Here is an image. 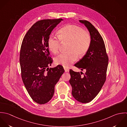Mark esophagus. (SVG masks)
Returning <instances> with one entry per match:
<instances>
[{
  "label": "esophagus",
  "mask_w": 127,
  "mask_h": 127,
  "mask_svg": "<svg viewBox=\"0 0 127 127\" xmlns=\"http://www.w3.org/2000/svg\"><path fill=\"white\" fill-rule=\"evenodd\" d=\"M64 70H65V72H68L69 71V69L68 68H67L64 67Z\"/></svg>",
  "instance_id": "obj_1"
}]
</instances>
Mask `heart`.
I'll return each instance as SVG.
<instances>
[{
    "label": "heart",
    "mask_w": 127,
    "mask_h": 127,
    "mask_svg": "<svg viewBox=\"0 0 127 127\" xmlns=\"http://www.w3.org/2000/svg\"><path fill=\"white\" fill-rule=\"evenodd\" d=\"M59 37L50 35L48 39V47L54 54H57L62 43H69L68 53H62L55 58V62L64 67H69L79 57L84 56L88 51L91 44L89 32L75 26L67 25L58 32Z\"/></svg>",
    "instance_id": "obj_1"
}]
</instances>
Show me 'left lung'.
<instances>
[{
  "label": "left lung",
  "mask_w": 127,
  "mask_h": 127,
  "mask_svg": "<svg viewBox=\"0 0 127 127\" xmlns=\"http://www.w3.org/2000/svg\"><path fill=\"white\" fill-rule=\"evenodd\" d=\"M87 27L91 36L90 47L85 56L75 66L86 70L84 76L80 72L70 70L72 94L78 101L88 103L100 91L106 78L108 57L103 39L96 28L89 21L79 20Z\"/></svg>",
  "instance_id": "8db88e82"
}]
</instances>
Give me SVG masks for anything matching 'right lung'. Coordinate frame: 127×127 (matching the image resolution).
Wrapping results in <instances>:
<instances>
[{
    "instance_id": "1",
    "label": "right lung",
    "mask_w": 127,
    "mask_h": 127,
    "mask_svg": "<svg viewBox=\"0 0 127 127\" xmlns=\"http://www.w3.org/2000/svg\"><path fill=\"white\" fill-rule=\"evenodd\" d=\"M63 19H45L34 24L23 40L20 54L21 76L32 99L43 104L53 97L54 87L64 72L62 66L50 68L53 62L48 47L49 35Z\"/></svg>"
}]
</instances>
